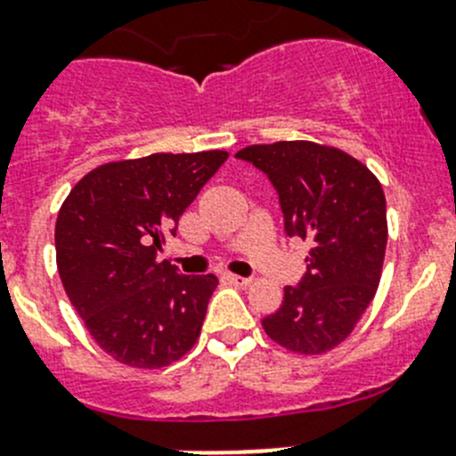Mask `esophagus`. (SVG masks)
I'll use <instances>...</instances> for the list:
<instances>
[{
  "mask_svg": "<svg viewBox=\"0 0 456 456\" xmlns=\"http://www.w3.org/2000/svg\"><path fill=\"white\" fill-rule=\"evenodd\" d=\"M223 281L232 282V285H238V287H249L251 285V278L236 276V273H223Z\"/></svg>",
  "mask_w": 456,
  "mask_h": 456,
  "instance_id": "esophagus-1",
  "label": "esophagus"
}]
</instances>
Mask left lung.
<instances>
[{"label": "left lung", "instance_id": "obj_1", "mask_svg": "<svg viewBox=\"0 0 456 456\" xmlns=\"http://www.w3.org/2000/svg\"><path fill=\"white\" fill-rule=\"evenodd\" d=\"M269 175L287 236L309 242L307 273L285 287L263 318L273 343L294 354L334 350L354 331L377 294L387 245L386 193L350 153L309 140L251 144L236 153Z\"/></svg>", "mask_w": 456, "mask_h": 456}]
</instances>
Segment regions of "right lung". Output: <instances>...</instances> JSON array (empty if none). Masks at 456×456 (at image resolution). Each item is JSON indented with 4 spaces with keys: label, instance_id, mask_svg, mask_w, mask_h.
I'll list each match as a JSON object with an SVG mask.
<instances>
[{
    "label": "right lung",
    "instance_id": "right-lung-1",
    "mask_svg": "<svg viewBox=\"0 0 456 456\" xmlns=\"http://www.w3.org/2000/svg\"><path fill=\"white\" fill-rule=\"evenodd\" d=\"M227 158L198 151L106 162L61 202V285L93 340L118 363L167 368L196 346L218 278L183 276L158 251Z\"/></svg>",
    "mask_w": 456,
    "mask_h": 456
}]
</instances>
